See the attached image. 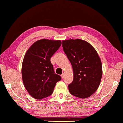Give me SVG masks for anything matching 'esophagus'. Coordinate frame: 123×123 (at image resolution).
Returning <instances> with one entry per match:
<instances>
[{"label": "esophagus", "mask_w": 123, "mask_h": 123, "mask_svg": "<svg viewBox=\"0 0 123 123\" xmlns=\"http://www.w3.org/2000/svg\"><path fill=\"white\" fill-rule=\"evenodd\" d=\"M64 76H65L64 73H63V74H62L61 75V77H62V78H64Z\"/></svg>", "instance_id": "obj_1"}]
</instances>
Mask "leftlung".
Masks as SVG:
<instances>
[{"label":"left lung","mask_w":123,"mask_h":123,"mask_svg":"<svg viewBox=\"0 0 123 123\" xmlns=\"http://www.w3.org/2000/svg\"><path fill=\"white\" fill-rule=\"evenodd\" d=\"M63 50L73 70V80L68 85L72 95L80 98L91 96L100 86L102 75L101 61L88 42L80 39L62 41Z\"/></svg>","instance_id":"obj_1"}]
</instances>
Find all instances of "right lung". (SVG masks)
Instances as JSON below:
<instances>
[{"mask_svg": "<svg viewBox=\"0 0 123 123\" xmlns=\"http://www.w3.org/2000/svg\"><path fill=\"white\" fill-rule=\"evenodd\" d=\"M61 44L60 40H38L25 55L22 65L23 83L35 99L41 100L51 95L56 83L61 80V77L55 73L50 62Z\"/></svg>", "mask_w": 123, "mask_h": 123, "instance_id": "obj_1", "label": "right lung"}]
</instances>
